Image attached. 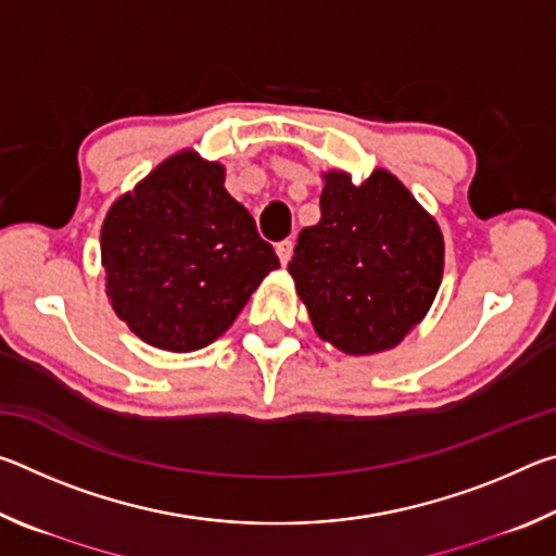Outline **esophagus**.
<instances>
[{
  "label": "esophagus",
  "mask_w": 556,
  "mask_h": 556,
  "mask_svg": "<svg viewBox=\"0 0 556 556\" xmlns=\"http://www.w3.org/2000/svg\"><path fill=\"white\" fill-rule=\"evenodd\" d=\"M291 252H294V242H291V240L277 242V255H279L281 265H287V262L291 260Z\"/></svg>",
  "instance_id": "34e87169"
}]
</instances>
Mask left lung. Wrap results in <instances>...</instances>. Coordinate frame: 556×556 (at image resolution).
<instances>
[{
    "instance_id": "obj_1",
    "label": "left lung",
    "mask_w": 556,
    "mask_h": 556,
    "mask_svg": "<svg viewBox=\"0 0 556 556\" xmlns=\"http://www.w3.org/2000/svg\"><path fill=\"white\" fill-rule=\"evenodd\" d=\"M321 220L299 232L289 275L318 338L348 355L390 351L429 306L444 275V235L384 168L353 184L324 174Z\"/></svg>"
}]
</instances>
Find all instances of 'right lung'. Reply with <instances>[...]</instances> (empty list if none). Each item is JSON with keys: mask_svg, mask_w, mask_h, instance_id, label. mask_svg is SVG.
Returning <instances> with one entry per match:
<instances>
[{"mask_svg": "<svg viewBox=\"0 0 556 556\" xmlns=\"http://www.w3.org/2000/svg\"><path fill=\"white\" fill-rule=\"evenodd\" d=\"M193 149L168 156L112 203L100 232L105 291L144 343L191 353L232 326L279 257Z\"/></svg>", "mask_w": 556, "mask_h": 556, "instance_id": "obj_1", "label": "right lung"}]
</instances>
